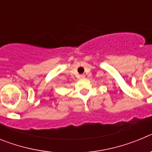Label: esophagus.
Wrapping results in <instances>:
<instances>
[{"instance_id":"34e87169","label":"esophagus","mask_w":152,"mask_h":152,"mask_svg":"<svg viewBox=\"0 0 152 152\" xmlns=\"http://www.w3.org/2000/svg\"><path fill=\"white\" fill-rule=\"evenodd\" d=\"M80 78H84V77H85V75H80Z\"/></svg>"}]
</instances>
